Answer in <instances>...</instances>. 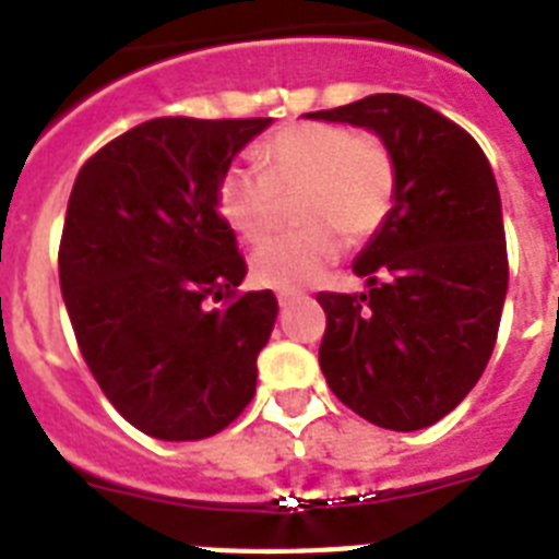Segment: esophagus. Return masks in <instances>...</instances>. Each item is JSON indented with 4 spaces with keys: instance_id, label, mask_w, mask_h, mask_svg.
I'll return each mask as SVG.
<instances>
[{
    "instance_id": "esophagus-1",
    "label": "esophagus",
    "mask_w": 559,
    "mask_h": 559,
    "mask_svg": "<svg viewBox=\"0 0 559 559\" xmlns=\"http://www.w3.org/2000/svg\"><path fill=\"white\" fill-rule=\"evenodd\" d=\"M305 298V293H296V289H284V293H278V307L281 310H287V307L298 305Z\"/></svg>"
}]
</instances>
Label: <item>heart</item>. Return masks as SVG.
I'll return each instance as SVG.
<instances>
[{
  "label": "heart",
  "mask_w": 559,
  "mask_h": 559,
  "mask_svg": "<svg viewBox=\"0 0 559 559\" xmlns=\"http://www.w3.org/2000/svg\"><path fill=\"white\" fill-rule=\"evenodd\" d=\"M258 170L231 165L217 182V211L243 240H263L284 200H296L301 228L254 249L258 287L301 289L340 261L348 240L380 231L397 200V165L377 135L301 121L270 135L254 153Z\"/></svg>",
  "instance_id": "obj_1"
}]
</instances>
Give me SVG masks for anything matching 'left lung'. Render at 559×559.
I'll use <instances>...</instances> for the list:
<instances>
[{"instance_id":"8db88e82","label":"left lung","mask_w":559,"mask_h":559,"mask_svg":"<svg viewBox=\"0 0 559 559\" xmlns=\"http://www.w3.org/2000/svg\"><path fill=\"white\" fill-rule=\"evenodd\" d=\"M305 118L366 127L397 165L394 209L354 261L368 293H319L324 380L382 429L438 424L485 371L508 293L490 162L467 130L406 95H368Z\"/></svg>"}]
</instances>
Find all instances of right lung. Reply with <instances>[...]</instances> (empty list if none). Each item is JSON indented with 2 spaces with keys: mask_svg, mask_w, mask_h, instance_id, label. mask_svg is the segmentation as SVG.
Returning <instances> with one entry per match:
<instances>
[{
  "mask_svg": "<svg viewBox=\"0 0 559 559\" xmlns=\"http://www.w3.org/2000/svg\"><path fill=\"white\" fill-rule=\"evenodd\" d=\"M272 118H153L74 179L60 289L81 354L121 415L159 441L226 429L258 382L278 301L246 278L217 182ZM233 301L211 311L207 298Z\"/></svg>",
  "mask_w": 559,
  "mask_h": 559,
  "instance_id": "add662e5",
  "label": "right lung"
}]
</instances>
